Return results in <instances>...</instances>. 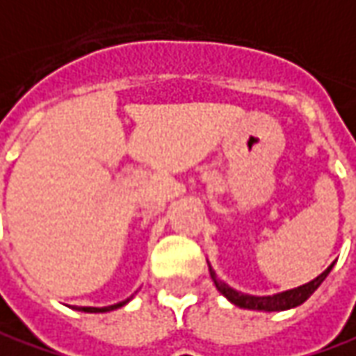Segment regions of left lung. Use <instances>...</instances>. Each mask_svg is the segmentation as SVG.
Masks as SVG:
<instances>
[{"label": "left lung", "mask_w": 356, "mask_h": 356, "mask_svg": "<svg viewBox=\"0 0 356 356\" xmlns=\"http://www.w3.org/2000/svg\"><path fill=\"white\" fill-rule=\"evenodd\" d=\"M333 264L325 270L321 276H317L313 282L305 284V286H300L296 289H289V291H284V293H276V296H268V298H256V296H244L236 289L228 288L222 282H218L215 276V272H211V277L215 280L216 289L227 298L228 301H232L234 305L238 307H244V309H258V312H284V309H291V307H298L303 301L307 300L312 296L315 289L319 288L323 284V280L329 276Z\"/></svg>", "instance_id": "1"}]
</instances>
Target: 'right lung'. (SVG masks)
Here are the masks:
<instances>
[{
  "label": "right lung",
  "mask_w": 356,
  "mask_h": 356,
  "mask_svg": "<svg viewBox=\"0 0 356 356\" xmlns=\"http://www.w3.org/2000/svg\"><path fill=\"white\" fill-rule=\"evenodd\" d=\"M129 300L126 301H120L116 305H110V307H80V312H88V313H104V312H112V309H118V307H122V305H126Z\"/></svg>",
  "instance_id": "obj_1"
}]
</instances>
